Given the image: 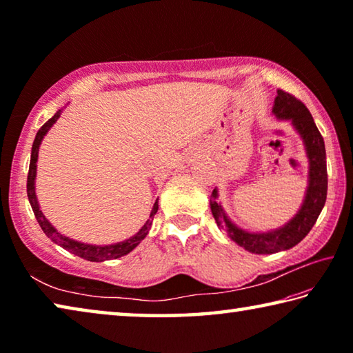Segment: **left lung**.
Returning a JSON list of instances; mask_svg holds the SVG:
<instances>
[{"label": "left lung", "instance_id": "left-lung-1", "mask_svg": "<svg viewBox=\"0 0 353 353\" xmlns=\"http://www.w3.org/2000/svg\"><path fill=\"white\" fill-rule=\"evenodd\" d=\"M274 113L280 119H291L292 126L301 134L307 148L310 160V181L305 201H303L301 210L282 229L268 232V234H250V232L238 229L225 216L223 208L216 202V190H213V196L210 199L213 218L216 221L219 229L252 254H274L301 243L318 221L327 199L325 145L324 139H322L321 132L313 121L312 113L301 99H297L285 90H277Z\"/></svg>", "mask_w": 353, "mask_h": 353}]
</instances>
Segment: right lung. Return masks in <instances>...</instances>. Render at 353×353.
Here are the masks:
<instances>
[{
    "mask_svg": "<svg viewBox=\"0 0 353 353\" xmlns=\"http://www.w3.org/2000/svg\"><path fill=\"white\" fill-rule=\"evenodd\" d=\"M62 109L57 110L54 113V117L48 119V121L43 124L39 129L37 135H35V140L32 143V151H31V163H29V172H28V183H26V190H28V199L31 202V207H32V212L35 214V218H37V223L40 224L41 230L45 232V235L50 238L51 241H54L59 246H62L65 250H68V252L74 254L77 256H81L83 260H88V261H104V260H112V259H119V256L129 254L130 250L134 248H137L140 244V241L143 240L148 235L149 229H151V224H152V219L155 216V213L159 210V204L155 202L151 214H149V219L146 221V224L141 227L140 232H137L134 236H130L129 240L126 241H121V243H117V244H110V246H93V244H83L79 241H74V240H70V238L63 236L59 234V232L52 227L50 223H48V219L43 216V213H41L40 207H39V202L37 198H35V188H34V181H35V170H37V157H39V146L41 140H43V135L50 130V128L54 124L59 117H61Z\"/></svg>",
    "mask_w": 353,
    "mask_h": 353,
    "instance_id": "1",
    "label": "right lung"
}]
</instances>
